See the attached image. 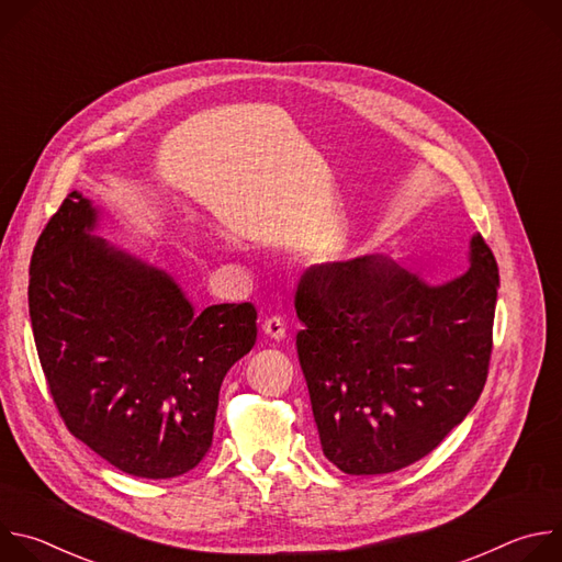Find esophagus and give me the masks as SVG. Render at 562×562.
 Wrapping results in <instances>:
<instances>
[{
	"label": "esophagus",
	"instance_id": "obj_1",
	"mask_svg": "<svg viewBox=\"0 0 562 562\" xmlns=\"http://www.w3.org/2000/svg\"><path fill=\"white\" fill-rule=\"evenodd\" d=\"M262 331H265V336H269V338H273V340H282L284 336H286V325L282 323V317H269V319H265V325H262Z\"/></svg>",
	"mask_w": 562,
	"mask_h": 562
}]
</instances>
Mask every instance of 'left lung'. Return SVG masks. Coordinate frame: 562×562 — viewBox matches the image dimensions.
Returning a JSON list of instances; mask_svg holds the SVG:
<instances>
[{
	"mask_svg": "<svg viewBox=\"0 0 562 562\" xmlns=\"http://www.w3.org/2000/svg\"><path fill=\"white\" fill-rule=\"evenodd\" d=\"M485 239L438 286L382 256L308 267L295 291V347L325 456L345 473L414 464L483 393L498 297Z\"/></svg>",
	"mask_w": 562,
	"mask_h": 562,
	"instance_id": "obj_1",
	"label": "left lung"
}]
</instances>
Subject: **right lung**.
I'll return each mask as SVG.
<instances>
[{
  "label": "right lung",
  "mask_w": 562,
  "mask_h": 562,
  "mask_svg": "<svg viewBox=\"0 0 562 562\" xmlns=\"http://www.w3.org/2000/svg\"><path fill=\"white\" fill-rule=\"evenodd\" d=\"M100 209L68 193L29 280L37 356L68 431L120 471L176 477L213 442L226 371L258 338L251 302L195 313L162 269L95 235Z\"/></svg>",
  "instance_id": "obj_1"
}]
</instances>
